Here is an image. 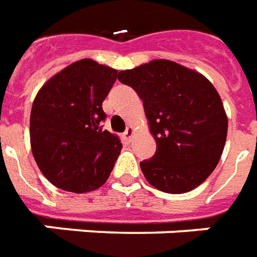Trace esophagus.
<instances>
[{"label": "esophagus", "instance_id": "1", "mask_svg": "<svg viewBox=\"0 0 257 257\" xmlns=\"http://www.w3.org/2000/svg\"><path fill=\"white\" fill-rule=\"evenodd\" d=\"M134 134H135L134 126H128V128H126V131L123 132V139H125L126 142H131L132 141V136H134Z\"/></svg>", "mask_w": 257, "mask_h": 257}]
</instances>
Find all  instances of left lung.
I'll use <instances>...</instances> for the list:
<instances>
[{
	"label": "left lung",
	"instance_id": "obj_1",
	"mask_svg": "<svg viewBox=\"0 0 257 257\" xmlns=\"http://www.w3.org/2000/svg\"><path fill=\"white\" fill-rule=\"evenodd\" d=\"M143 100L157 150L141 161L145 178L166 193L202 184L221 157L228 121L214 86L203 75L168 60L118 73Z\"/></svg>",
	"mask_w": 257,
	"mask_h": 257
}]
</instances>
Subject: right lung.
Here are the masks:
<instances>
[{
    "label": "right lung",
    "instance_id": "add662e5",
    "mask_svg": "<svg viewBox=\"0 0 257 257\" xmlns=\"http://www.w3.org/2000/svg\"><path fill=\"white\" fill-rule=\"evenodd\" d=\"M118 71L80 60L54 75L37 93L30 112V145L43 175L75 193L108 179L122 143L103 131V101Z\"/></svg>",
    "mask_w": 257,
    "mask_h": 257
}]
</instances>
